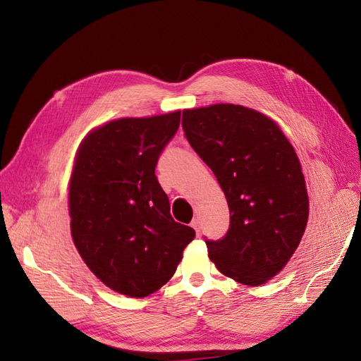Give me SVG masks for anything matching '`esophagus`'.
Masks as SVG:
<instances>
[{
    "mask_svg": "<svg viewBox=\"0 0 361 361\" xmlns=\"http://www.w3.org/2000/svg\"><path fill=\"white\" fill-rule=\"evenodd\" d=\"M191 227L194 228V231H195V233H200V220H199V218H194V220L191 221Z\"/></svg>",
    "mask_w": 361,
    "mask_h": 361,
    "instance_id": "34e87169",
    "label": "esophagus"
}]
</instances>
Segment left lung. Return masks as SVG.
<instances>
[{
	"mask_svg": "<svg viewBox=\"0 0 361 361\" xmlns=\"http://www.w3.org/2000/svg\"><path fill=\"white\" fill-rule=\"evenodd\" d=\"M191 147L209 166L227 199V233L204 239L221 274L260 286L285 268L309 218L300 159L274 120L233 104L183 110Z\"/></svg>",
	"mask_w": 361,
	"mask_h": 361,
	"instance_id": "obj_1",
	"label": "left lung"
}]
</instances>
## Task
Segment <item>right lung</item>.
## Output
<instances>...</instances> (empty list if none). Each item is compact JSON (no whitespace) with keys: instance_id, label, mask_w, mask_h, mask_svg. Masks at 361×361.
Returning a JSON list of instances; mask_svg holds the SVG:
<instances>
[{"instance_id":"obj_1","label":"right lung","mask_w":361,"mask_h":361,"mask_svg":"<svg viewBox=\"0 0 361 361\" xmlns=\"http://www.w3.org/2000/svg\"><path fill=\"white\" fill-rule=\"evenodd\" d=\"M180 111L128 117L93 129L76 152L69 183L73 244L105 286L133 298L173 277L194 228L176 223L155 176Z\"/></svg>"}]
</instances>
